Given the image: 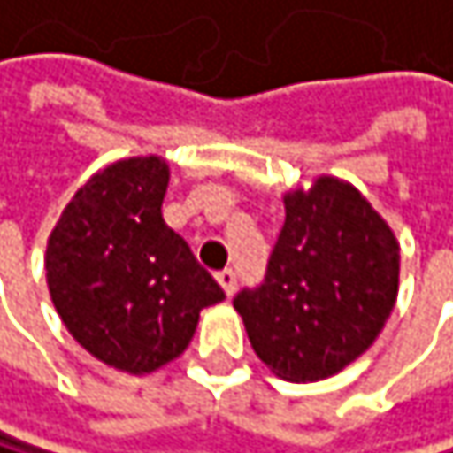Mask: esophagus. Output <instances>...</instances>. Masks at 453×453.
Wrapping results in <instances>:
<instances>
[{
	"mask_svg": "<svg viewBox=\"0 0 453 453\" xmlns=\"http://www.w3.org/2000/svg\"><path fill=\"white\" fill-rule=\"evenodd\" d=\"M217 282L222 285L225 296H234V290H236V272H234V269L219 272V274H217Z\"/></svg>",
	"mask_w": 453,
	"mask_h": 453,
	"instance_id": "obj_1",
	"label": "esophagus"
}]
</instances>
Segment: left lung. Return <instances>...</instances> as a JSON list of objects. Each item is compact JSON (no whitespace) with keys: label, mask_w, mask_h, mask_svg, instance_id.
<instances>
[{"label":"left lung","mask_w":453,"mask_h":453,"mask_svg":"<svg viewBox=\"0 0 453 453\" xmlns=\"http://www.w3.org/2000/svg\"><path fill=\"white\" fill-rule=\"evenodd\" d=\"M282 201L266 280L242 290L234 307L277 378L315 383L345 370L383 332L399 290V242L337 176H318Z\"/></svg>","instance_id":"left-lung-1"}]
</instances>
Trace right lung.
Returning <instances> with one entry per match:
<instances>
[{"instance_id": "add662e5", "label": "right lung", "mask_w": 453, "mask_h": 453, "mask_svg": "<svg viewBox=\"0 0 453 453\" xmlns=\"http://www.w3.org/2000/svg\"><path fill=\"white\" fill-rule=\"evenodd\" d=\"M168 163L116 160L65 206L45 247V280L62 323L95 358L149 375L179 358L203 307L225 299L163 219Z\"/></svg>"}]
</instances>
